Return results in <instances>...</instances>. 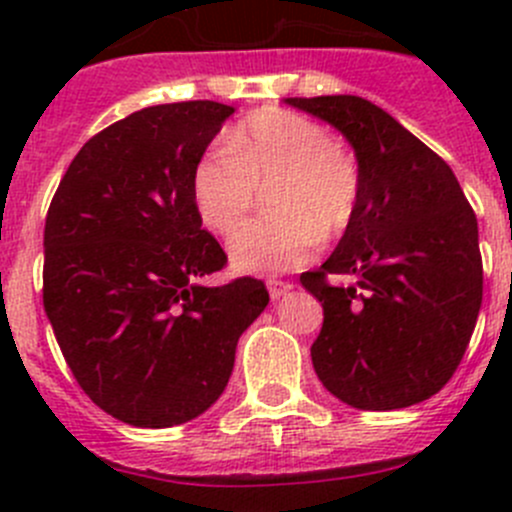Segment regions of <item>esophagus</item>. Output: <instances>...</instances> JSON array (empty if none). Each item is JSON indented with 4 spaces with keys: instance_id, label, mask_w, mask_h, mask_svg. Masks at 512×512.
Listing matches in <instances>:
<instances>
[{
    "instance_id": "34e87169",
    "label": "esophagus",
    "mask_w": 512,
    "mask_h": 512,
    "mask_svg": "<svg viewBox=\"0 0 512 512\" xmlns=\"http://www.w3.org/2000/svg\"><path fill=\"white\" fill-rule=\"evenodd\" d=\"M267 289H270L272 299H280V297H285L289 289H292V285H289V282L277 280V277H272V280H267Z\"/></svg>"
}]
</instances>
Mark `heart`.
<instances>
[{"instance_id":"1","label":"heart","mask_w":512,"mask_h":512,"mask_svg":"<svg viewBox=\"0 0 512 512\" xmlns=\"http://www.w3.org/2000/svg\"><path fill=\"white\" fill-rule=\"evenodd\" d=\"M267 188L270 218L242 225L230 240V262L245 275H272L304 265L319 232L334 235L352 220L359 200V165L329 131L285 108H262L225 136L220 153L193 170L200 220L230 235Z\"/></svg>"}]
</instances>
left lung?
I'll use <instances>...</instances> for the list:
<instances>
[{
	"label": "left lung",
	"mask_w": 512,
	"mask_h": 512,
	"mask_svg": "<svg viewBox=\"0 0 512 512\" xmlns=\"http://www.w3.org/2000/svg\"><path fill=\"white\" fill-rule=\"evenodd\" d=\"M354 148L359 200L337 250L299 280L322 302L312 364L361 411L431 399L466 354L483 302L478 220L446 160L361 96L285 98ZM327 274L357 285L332 288Z\"/></svg>",
	"instance_id": "1"
}]
</instances>
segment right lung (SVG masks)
<instances>
[{
	"mask_svg": "<svg viewBox=\"0 0 512 512\" xmlns=\"http://www.w3.org/2000/svg\"><path fill=\"white\" fill-rule=\"evenodd\" d=\"M235 108L148 106L96 133L71 160L44 227V309L81 389L138 428L205 414L235 366L237 339L270 294L223 270L203 230L193 170Z\"/></svg>",
	"mask_w": 512,
	"mask_h": 512,
	"instance_id": "add662e5",
	"label": "right lung"
}]
</instances>
